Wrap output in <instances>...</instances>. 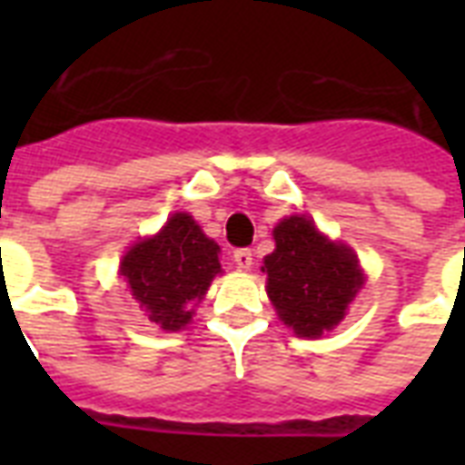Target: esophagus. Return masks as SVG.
Masks as SVG:
<instances>
[{
    "label": "esophagus",
    "mask_w": 465,
    "mask_h": 465,
    "mask_svg": "<svg viewBox=\"0 0 465 465\" xmlns=\"http://www.w3.org/2000/svg\"><path fill=\"white\" fill-rule=\"evenodd\" d=\"M233 262H236V268L251 270V265H253V251L251 248H236L233 251Z\"/></svg>",
    "instance_id": "1"
}]
</instances>
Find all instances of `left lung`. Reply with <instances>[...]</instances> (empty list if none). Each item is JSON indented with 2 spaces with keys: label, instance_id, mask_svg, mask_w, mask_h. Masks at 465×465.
I'll return each instance as SVG.
<instances>
[{
  "label": "left lung",
  "instance_id": "left-lung-1",
  "mask_svg": "<svg viewBox=\"0 0 465 465\" xmlns=\"http://www.w3.org/2000/svg\"><path fill=\"white\" fill-rule=\"evenodd\" d=\"M275 251L265 255L268 297L299 338H321L345 318L364 284L357 255L325 239L311 219L294 214L275 226Z\"/></svg>",
  "mask_w": 465,
  "mask_h": 465
}]
</instances>
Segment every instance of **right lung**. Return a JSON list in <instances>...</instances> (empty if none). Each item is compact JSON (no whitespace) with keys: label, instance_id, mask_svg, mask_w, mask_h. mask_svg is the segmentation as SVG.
Here are the masks:
<instances>
[{"label":"right lung","instance_id":"right-lung-1","mask_svg":"<svg viewBox=\"0 0 465 465\" xmlns=\"http://www.w3.org/2000/svg\"><path fill=\"white\" fill-rule=\"evenodd\" d=\"M222 272L219 246L188 212H175L152 239L137 241L120 262V275L140 309L161 331H181Z\"/></svg>","mask_w":465,"mask_h":465}]
</instances>
